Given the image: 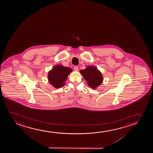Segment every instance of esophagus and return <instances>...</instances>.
Wrapping results in <instances>:
<instances>
[{
	"label": "esophagus",
	"mask_w": 153,
	"mask_h": 153,
	"mask_svg": "<svg viewBox=\"0 0 153 153\" xmlns=\"http://www.w3.org/2000/svg\"><path fill=\"white\" fill-rule=\"evenodd\" d=\"M74 70L76 71H78L79 70V68H78V66H75L74 68Z\"/></svg>",
	"instance_id": "obj_1"
}]
</instances>
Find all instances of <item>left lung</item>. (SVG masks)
Returning <instances> with one entry per match:
<instances>
[{"label":"left lung","mask_w":153,"mask_h":153,"mask_svg":"<svg viewBox=\"0 0 153 153\" xmlns=\"http://www.w3.org/2000/svg\"><path fill=\"white\" fill-rule=\"evenodd\" d=\"M80 73L87 82L88 86L92 89H96L102 83V75L97 67L93 66H87L85 69L81 70Z\"/></svg>","instance_id":"left-lung-1"}]
</instances>
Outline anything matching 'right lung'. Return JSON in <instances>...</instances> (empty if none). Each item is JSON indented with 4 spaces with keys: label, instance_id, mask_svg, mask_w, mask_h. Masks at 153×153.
I'll list each match as a JSON object with an SVG mask.
<instances>
[{
    "label": "right lung",
    "instance_id": "right-lung-1",
    "mask_svg": "<svg viewBox=\"0 0 153 153\" xmlns=\"http://www.w3.org/2000/svg\"><path fill=\"white\" fill-rule=\"evenodd\" d=\"M72 71V69L69 67L62 65H55L48 71V82L55 88H61L65 85L68 76Z\"/></svg>",
    "mask_w": 153,
    "mask_h": 153
}]
</instances>
